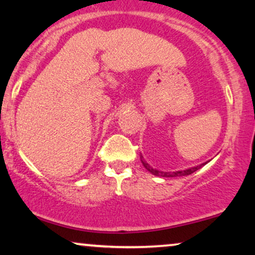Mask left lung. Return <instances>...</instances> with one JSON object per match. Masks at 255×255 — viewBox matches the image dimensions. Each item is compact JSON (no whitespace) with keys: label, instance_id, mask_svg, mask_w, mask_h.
<instances>
[{"label":"left lung","instance_id":"1","mask_svg":"<svg viewBox=\"0 0 255 255\" xmlns=\"http://www.w3.org/2000/svg\"><path fill=\"white\" fill-rule=\"evenodd\" d=\"M141 162H142V164H143V167L147 169V170L150 172V174L155 175V176H158V177H181V176H188V175L193 174V172L198 170V169H201L203 165L206 164V163H203V164H201V165H197V167H192V168L185 169V170L159 171V170H156V169H154V168H151L150 165H149L148 163L144 161L143 156H141Z\"/></svg>","mask_w":255,"mask_h":255}]
</instances>
